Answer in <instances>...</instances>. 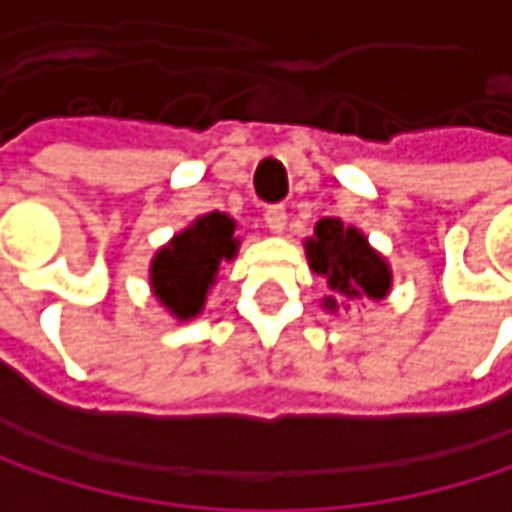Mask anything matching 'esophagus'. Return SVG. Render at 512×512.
<instances>
[{
    "mask_svg": "<svg viewBox=\"0 0 512 512\" xmlns=\"http://www.w3.org/2000/svg\"><path fill=\"white\" fill-rule=\"evenodd\" d=\"M263 222H266V228H269V231L281 234V231H284V225H287V210H284L281 204H269V207L263 210Z\"/></svg>",
    "mask_w": 512,
    "mask_h": 512,
    "instance_id": "34e87169",
    "label": "esophagus"
}]
</instances>
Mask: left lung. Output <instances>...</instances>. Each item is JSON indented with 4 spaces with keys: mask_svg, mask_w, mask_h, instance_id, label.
Instances as JSON below:
<instances>
[{
    "mask_svg": "<svg viewBox=\"0 0 512 512\" xmlns=\"http://www.w3.org/2000/svg\"><path fill=\"white\" fill-rule=\"evenodd\" d=\"M308 260L317 275L329 278V287L344 293L347 299L367 296L382 299L391 284V272L385 260L376 255L356 228H344L341 219H320L314 228V240H308ZM329 311L338 308L335 296L323 302Z\"/></svg>",
    "mask_w": 512,
    "mask_h": 512,
    "instance_id": "obj_1",
    "label": "left lung"
}]
</instances>
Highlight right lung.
Returning <instances> with one entry per match:
<instances>
[{"mask_svg":"<svg viewBox=\"0 0 512 512\" xmlns=\"http://www.w3.org/2000/svg\"><path fill=\"white\" fill-rule=\"evenodd\" d=\"M237 252L234 222L225 213L201 216L189 231L177 234L168 249L154 257L151 284L162 305L180 320L195 317L204 305L207 287L216 278L222 260Z\"/></svg>","mask_w":512,"mask_h":512,"instance_id":"right-lung-1","label":"right lung"}]
</instances>
